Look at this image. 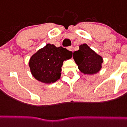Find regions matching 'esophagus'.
Wrapping results in <instances>:
<instances>
[{
	"label": "esophagus",
	"mask_w": 127,
	"mask_h": 127,
	"mask_svg": "<svg viewBox=\"0 0 127 127\" xmlns=\"http://www.w3.org/2000/svg\"><path fill=\"white\" fill-rule=\"evenodd\" d=\"M67 49L69 51H72V52H73V47H72V46H69V47H67Z\"/></svg>",
	"instance_id": "34e87169"
}]
</instances>
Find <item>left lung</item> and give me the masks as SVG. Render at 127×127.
<instances>
[{
	"mask_svg": "<svg viewBox=\"0 0 127 127\" xmlns=\"http://www.w3.org/2000/svg\"><path fill=\"white\" fill-rule=\"evenodd\" d=\"M79 47V50L73 53V59L80 71L85 74H93L99 71L103 61L102 57L86 44H83Z\"/></svg>",
	"mask_w": 127,
	"mask_h": 127,
	"instance_id": "1",
	"label": "left lung"
}]
</instances>
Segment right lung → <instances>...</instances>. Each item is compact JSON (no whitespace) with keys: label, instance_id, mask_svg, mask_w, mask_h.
<instances>
[{"label":"right lung","instance_id":"add662e5","mask_svg":"<svg viewBox=\"0 0 127 127\" xmlns=\"http://www.w3.org/2000/svg\"><path fill=\"white\" fill-rule=\"evenodd\" d=\"M72 54L66 48L47 44L30 58L29 66L32 75L44 83L56 82L61 76L63 61L70 59Z\"/></svg>","mask_w":127,"mask_h":127}]
</instances>
